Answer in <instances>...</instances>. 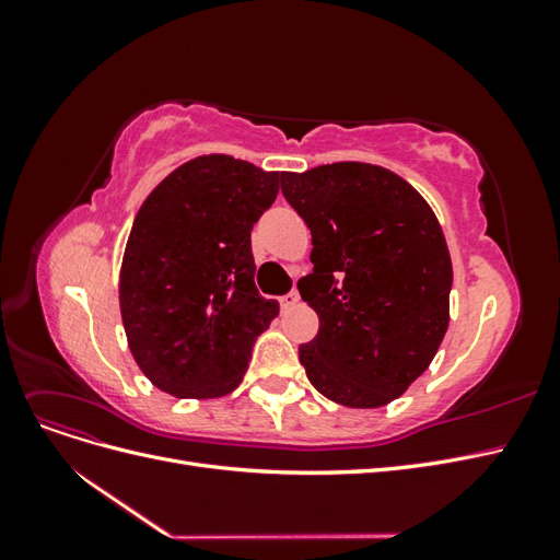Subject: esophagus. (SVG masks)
Wrapping results in <instances>:
<instances>
[{
    "instance_id": "esophagus-1",
    "label": "esophagus",
    "mask_w": 560,
    "mask_h": 560,
    "mask_svg": "<svg viewBox=\"0 0 560 560\" xmlns=\"http://www.w3.org/2000/svg\"><path fill=\"white\" fill-rule=\"evenodd\" d=\"M299 292L296 290H292L290 294H284V296H280V306L282 308H292V306H296V303H299Z\"/></svg>"
}]
</instances>
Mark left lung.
Wrapping results in <instances>:
<instances>
[{"label":"left lung","mask_w":560,"mask_h":560,"mask_svg":"<svg viewBox=\"0 0 560 560\" xmlns=\"http://www.w3.org/2000/svg\"><path fill=\"white\" fill-rule=\"evenodd\" d=\"M280 186L313 235V273L299 292L319 331L299 360L327 399L378 409L444 341L453 284L444 231L428 200L381 165H317L282 173Z\"/></svg>","instance_id":"1"}]
</instances>
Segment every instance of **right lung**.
Masks as SVG:
<instances>
[{
  "mask_svg": "<svg viewBox=\"0 0 560 560\" xmlns=\"http://www.w3.org/2000/svg\"><path fill=\"white\" fill-rule=\"evenodd\" d=\"M280 173L226 154L179 165L147 196L124 252L118 303L142 374L179 399L233 393L280 311L254 284L252 226Z\"/></svg>",
  "mask_w": 560,
  "mask_h": 560,
  "instance_id": "obj_1",
  "label": "right lung"
}]
</instances>
